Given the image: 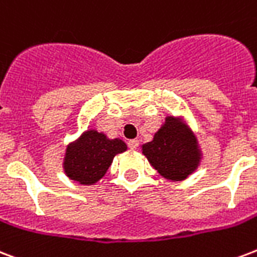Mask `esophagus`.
<instances>
[{
    "instance_id": "obj_1",
    "label": "esophagus",
    "mask_w": 257,
    "mask_h": 257,
    "mask_svg": "<svg viewBox=\"0 0 257 257\" xmlns=\"http://www.w3.org/2000/svg\"><path fill=\"white\" fill-rule=\"evenodd\" d=\"M128 146L131 150H137V147H139V140H136V139H135V140H131V142L128 143Z\"/></svg>"
}]
</instances>
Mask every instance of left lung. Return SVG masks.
I'll list each match as a JSON object with an SVG mask.
<instances>
[{
  "label": "left lung",
  "instance_id": "obj_1",
  "mask_svg": "<svg viewBox=\"0 0 257 257\" xmlns=\"http://www.w3.org/2000/svg\"><path fill=\"white\" fill-rule=\"evenodd\" d=\"M143 154L160 175L178 182L197 170L201 160L198 143L181 120L166 117V122L155 133L154 140L143 146Z\"/></svg>",
  "mask_w": 257,
  "mask_h": 257
}]
</instances>
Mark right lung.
<instances>
[{
  "instance_id": "obj_1",
  "label": "right lung",
  "mask_w": 257,
  "mask_h": 257,
  "mask_svg": "<svg viewBox=\"0 0 257 257\" xmlns=\"http://www.w3.org/2000/svg\"><path fill=\"white\" fill-rule=\"evenodd\" d=\"M124 151H126V144L122 140H110L103 133L90 129L67 147L64 172L81 185H93L106 174L115 155Z\"/></svg>"
}]
</instances>
